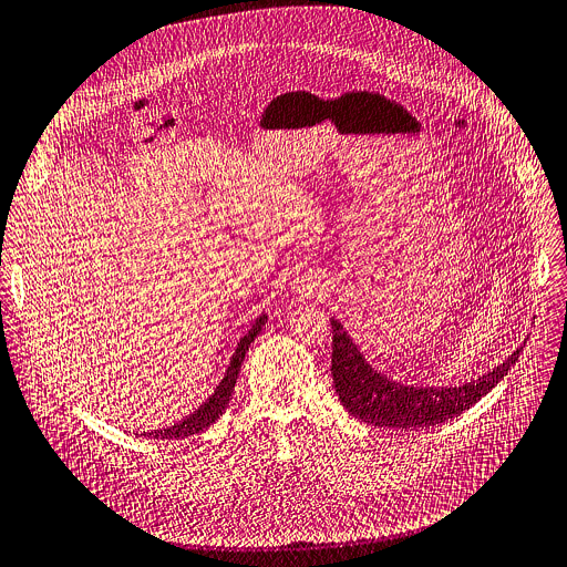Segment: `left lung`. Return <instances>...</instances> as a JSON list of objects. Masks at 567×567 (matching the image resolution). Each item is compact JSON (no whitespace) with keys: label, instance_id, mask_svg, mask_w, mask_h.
Instances as JSON below:
<instances>
[{"label":"left lung","instance_id":"1","mask_svg":"<svg viewBox=\"0 0 567 567\" xmlns=\"http://www.w3.org/2000/svg\"><path fill=\"white\" fill-rule=\"evenodd\" d=\"M520 348L491 373L447 389L402 386L378 371L359 354L343 326L332 319V384L350 416L375 427L421 430L441 425L482 400L518 362Z\"/></svg>","mask_w":567,"mask_h":567}]
</instances>
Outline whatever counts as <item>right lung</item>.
Here are the masks:
<instances>
[{"mask_svg": "<svg viewBox=\"0 0 567 567\" xmlns=\"http://www.w3.org/2000/svg\"><path fill=\"white\" fill-rule=\"evenodd\" d=\"M265 321H267V317L262 315L260 319L255 321V326L248 330V334L239 341V346H237V350H235V354H233V359H230V367H228V371H226L221 384L217 386V391L213 393V398H210L208 402H205L203 406H198V409L194 411V414H189L185 421H181V423H176V425H172V427H167V430L146 432L144 436H151V439H181V436H189V434H198V432H203V430H208V427L224 414V409L228 406L230 395H233V391H235V382H237V378H239L241 362H244V357H246V350H248L250 341L257 337V332L262 330Z\"/></svg>", "mask_w": 567, "mask_h": 567, "instance_id": "obj_1", "label": "right lung"}]
</instances>
